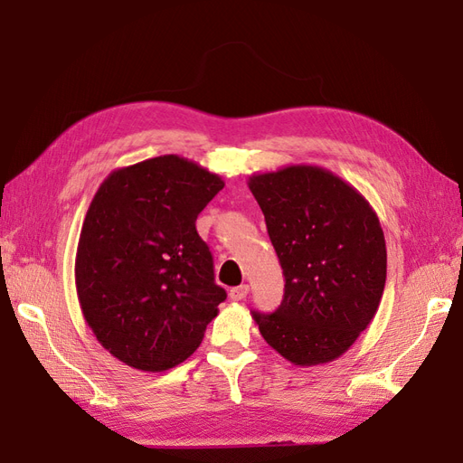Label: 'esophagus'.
I'll use <instances>...</instances> for the list:
<instances>
[{"label":"esophagus","instance_id":"esophagus-1","mask_svg":"<svg viewBox=\"0 0 463 463\" xmlns=\"http://www.w3.org/2000/svg\"><path fill=\"white\" fill-rule=\"evenodd\" d=\"M249 296V286L247 284H241V286H237V288H232L230 289V299L232 301H241V299H245Z\"/></svg>","mask_w":463,"mask_h":463}]
</instances>
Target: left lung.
<instances>
[{"label": "left lung", "mask_w": 463, "mask_h": 463, "mask_svg": "<svg viewBox=\"0 0 463 463\" xmlns=\"http://www.w3.org/2000/svg\"><path fill=\"white\" fill-rule=\"evenodd\" d=\"M286 276L284 301L253 320L274 352L298 367L344 355L374 318L386 284L378 216L347 181L311 164L247 179Z\"/></svg>", "instance_id": "left-lung-1"}]
</instances>
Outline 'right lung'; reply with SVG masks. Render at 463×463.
Returning a JSON list of instances; mask_svg holds the SVG:
<instances>
[{"mask_svg":"<svg viewBox=\"0 0 463 463\" xmlns=\"http://www.w3.org/2000/svg\"><path fill=\"white\" fill-rule=\"evenodd\" d=\"M223 179L177 154L118 167L82 222L75 286L96 340L125 365L167 371L194 354L226 299L201 210Z\"/></svg>","mask_w":463,"mask_h":463,"instance_id":"right-lung-1","label":"right lung"}]
</instances>
